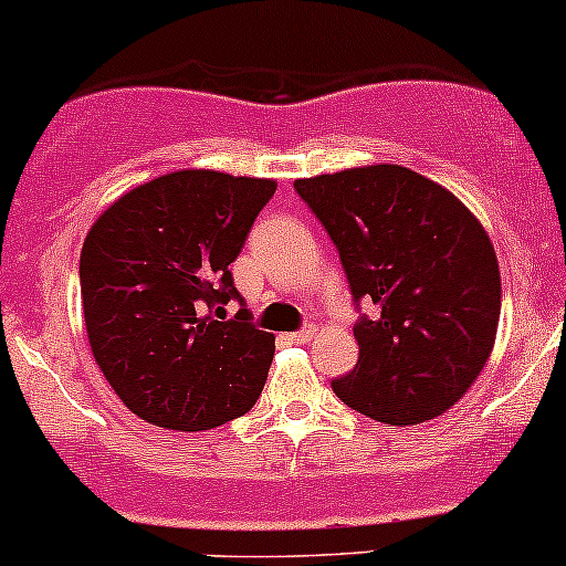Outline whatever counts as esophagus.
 Here are the masks:
<instances>
[{
  "instance_id": "34e87169",
  "label": "esophagus",
  "mask_w": 566,
  "mask_h": 566,
  "mask_svg": "<svg viewBox=\"0 0 566 566\" xmlns=\"http://www.w3.org/2000/svg\"><path fill=\"white\" fill-rule=\"evenodd\" d=\"M290 339H292V343H297V345L311 343V339H313V326H305V329L295 332V335H290Z\"/></svg>"
}]
</instances>
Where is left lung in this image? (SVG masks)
I'll return each instance as SVG.
<instances>
[{
	"label": "left lung",
	"mask_w": 566,
	"mask_h": 566,
	"mask_svg": "<svg viewBox=\"0 0 566 566\" xmlns=\"http://www.w3.org/2000/svg\"><path fill=\"white\" fill-rule=\"evenodd\" d=\"M295 192L337 244L356 308H377L353 326L358 364L332 390L392 427L446 413L499 332L501 271L488 231L448 189L403 166L297 179Z\"/></svg>",
	"instance_id": "8db88e82"
}]
</instances>
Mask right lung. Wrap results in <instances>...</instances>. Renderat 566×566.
<instances>
[{
    "mask_svg": "<svg viewBox=\"0 0 566 566\" xmlns=\"http://www.w3.org/2000/svg\"><path fill=\"white\" fill-rule=\"evenodd\" d=\"M276 181L176 171L126 192L88 229L81 297L88 345L128 411L179 432L255 406L274 335L244 308L237 261ZM241 311L226 318V305Z\"/></svg>",
    "mask_w": 566,
    "mask_h": 566,
    "instance_id": "right-lung-1",
    "label": "right lung"
}]
</instances>
